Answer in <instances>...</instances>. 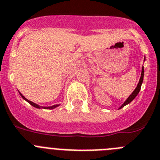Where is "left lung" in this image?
I'll return each instance as SVG.
<instances>
[{
  "label": "left lung",
  "instance_id": "left-lung-1",
  "mask_svg": "<svg viewBox=\"0 0 160 160\" xmlns=\"http://www.w3.org/2000/svg\"><path fill=\"white\" fill-rule=\"evenodd\" d=\"M145 60V59H144ZM143 76H144V68L142 67V73H141V77H140V80H139V82H138V85H137V87H136V88L134 89V91L133 92L131 93V95L130 96V97L126 99V101H125L124 103L122 104V106L120 107V109H122V107H124L125 105H128L129 103H130L136 97V96L138 95V92H139L140 89H141V86H142V81H143Z\"/></svg>",
  "mask_w": 160,
  "mask_h": 160
}]
</instances>
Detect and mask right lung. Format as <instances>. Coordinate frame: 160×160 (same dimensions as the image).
I'll use <instances>...</instances> for the list:
<instances>
[{"label": "right lung", "mask_w": 160, "mask_h": 160, "mask_svg": "<svg viewBox=\"0 0 160 160\" xmlns=\"http://www.w3.org/2000/svg\"><path fill=\"white\" fill-rule=\"evenodd\" d=\"M19 93H20V95L22 96V98H23V99L25 100V101H27V102H28V103H30V105H32V106L35 107V108H38V109H40V108H43V109H55V108H56L57 106H59V105H52V106H50V107H42V106H39V105H37V104L34 103V102H32V101H29V100L26 99V97H25L24 96L22 95V94L21 93V92H19Z\"/></svg>", "instance_id": "1"}]
</instances>
